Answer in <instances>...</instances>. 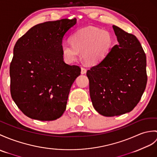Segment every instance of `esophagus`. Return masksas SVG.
I'll return each instance as SVG.
<instances>
[{
	"label": "esophagus",
	"mask_w": 157,
	"mask_h": 157,
	"mask_svg": "<svg viewBox=\"0 0 157 157\" xmlns=\"http://www.w3.org/2000/svg\"><path fill=\"white\" fill-rule=\"evenodd\" d=\"M82 71H81V74H86V71H87V70L85 68V67H82Z\"/></svg>",
	"instance_id": "34e87169"
}]
</instances>
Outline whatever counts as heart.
<instances>
[{
    "label": "heart",
    "mask_w": 157,
    "mask_h": 157,
    "mask_svg": "<svg viewBox=\"0 0 157 157\" xmlns=\"http://www.w3.org/2000/svg\"><path fill=\"white\" fill-rule=\"evenodd\" d=\"M71 43L62 45V53L69 63L78 57V52L86 63L95 64L106 57L113 46V38L108 31L95 27L80 29L72 36Z\"/></svg>",
    "instance_id": "obj_1"
}]
</instances>
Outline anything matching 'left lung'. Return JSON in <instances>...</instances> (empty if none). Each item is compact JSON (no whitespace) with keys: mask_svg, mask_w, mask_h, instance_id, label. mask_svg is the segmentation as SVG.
Listing matches in <instances>:
<instances>
[{"mask_svg":"<svg viewBox=\"0 0 157 157\" xmlns=\"http://www.w3.org/2000/svg\"><path fill=\"white\" fill-rule=\"evenodd\" d=\"M112 27L118 44L86 73L93 106L109 117L132 111L147 83V57L140 43L133 34Z\"/></svg>","mask_w":157,"mask_h":157,"instance_id":"1","label":"left lung"}]
</instances>
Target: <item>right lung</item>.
Wrapping results in <instances>:
<instances>
[{"instance_id": "right-lung-1", "label": "right lung", "mask_w": 157, "mask_h": 157, "mask_svg": "<svg viewBox=\"0 0 157 157\" xmlns=\"http://www.w3.org/2000/svg\"><path fill=\"white\" fill-rule=\"evenodd\" d=\"M75 23L74 18L36 25L15 43L10 64V94L29 118L52 121L66 109L81 68L65 63L62 40Z\"/></svg>"}]
</instances>
